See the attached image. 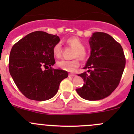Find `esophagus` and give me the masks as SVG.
Returning a JSON list of instances; mask_svg holds the SVG:
<instances>
[{
	"mask_svg": "<svg viewBox=\"0 0 134 134\" xmlns=\"http://www.w3.org/2000/svg\"><path fill=\"white\" fill-rule=\"evenodd\" d=\"M75 76V75H74V74H69V76H70V77Z\"/></svg>",
	"mask_w": 134,
	"mask_h": 134,
	"instance_id": "34e87169",
	"label": "esophagus"
}]
</instances>
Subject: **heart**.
<instances>
[{"mask_svg":"<svg viewBox=\"0 0 134 134\" xmlns=\"http://www.w3.org/2000/svg\"><path fill=\"white\" fill-rule=\"evenodd\" d=\"M67 43L70 47L75 48L72 54V58H78L81 60H84L87 58V53L85 50V45L83 43L79 38L76 37H72L67 40ZM52 52L55 57L59 58L62 56V47L60 42L56 43L52 48ZM57 65L59 68L69 71L73 72L80 65L79 60L78 58L72 59L71 60H59L57 62Z\"/></svg>","mask_w":134,"mask_h":134,"instance_id":"b5f03b06","label":"heart"}]
</instances>
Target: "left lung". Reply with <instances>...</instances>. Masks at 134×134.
<instances>
[{
  "label": "left lung",
  "mask_w": 134,
  "mask_h": 134,
  "mask_svg": "<svg viewBox=\"0 0 134 134\" xmlns=\"http://www.w3.org/2000/svg\"><path fill=\"white\" fill-rule=\"evenodd\" d=\"M91 55L83 69L86 72L78 75L84 84L76 89L83 99L97 100L108 97L119 84L125 69L126 59L122 47L109 34L94 32L89 41Z\"/></svg>",
  "instance_id": "1"
}]
</instances>
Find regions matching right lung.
Returning <instances> with one entry per match:
<instances>
[{"mask_svg":"<svg viewBox=\"0 0 134 134\" xmlns=\"http://www.w3.org/2000/svg\"><path fill=\"white\" fill-rule=\"evenodd\" d=\"M59 40L57 35L36 31L26 35L12 47L9 73L26 98L37 101L52 98L61 82L68 76L67 71L51 67L56 63L52 48Z\"/></svg>","mask_w":134,"mask_h":134,"instance_id":"obj_1","label":"right lung"}]
</instances>
